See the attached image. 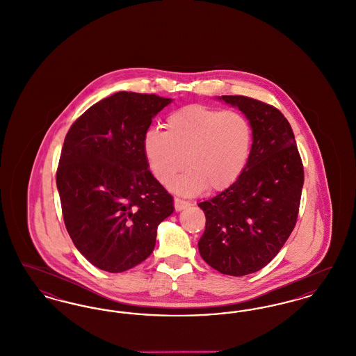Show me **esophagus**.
<instances>
[{"label": "esophagus", "instance_id": "1", "mask_svg": "<svg viewBox=\"0 0 356 356\" xmlns=\"http://www.w3.org/2000/svg\"><path fill=\"white\" fill-rule=\"evenodd\" d=\"M191 204L186 202V200H181V199H175V209L179 212V211H183L188 208Z\"/></svg>", "mask_w": 356, "mask_h": 356}]
</instances>
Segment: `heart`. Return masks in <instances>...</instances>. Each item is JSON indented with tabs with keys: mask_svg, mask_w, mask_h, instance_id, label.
<instances>
[{
	"mask_svg": "<svg viewBox=\"0 0 356 356\" xmlns=\"http://www.w3.org/2000/svg\"><path fill=\"white\" fill-rule=\"evenodd\" d=\"M167 132L151 128L143 138V151L153 176L180 195H195L207 186L222 191L235 184L250 161L252 125L237 111H220L199 104L172 112Z\"/></svg>",
	"mask_w": 356,
	"mask_h": 356,
	"instance_id": "obj_1",
	"label": "heart"
}]
</instances>
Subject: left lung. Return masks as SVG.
Here are the masks:
<instances>
[{
    "instance_id": "left-lung-1",
    "label": "left lung",
    "mask_w": 356,
    "mask_h": 356,
    "mask_svg": "<svg viewBox=\"0 0 356 356\" xmlns=\"http://www.w3.org/2000/svg\"><path fill=\"white\" fill-rule=\"evenodd\" d=\"M218 100L250 120L254 141L236 183L199 203L207 222L197 245L216 271L244 276L266 267L287 241L298 219L305 172L292 128L280 111L245 96Z\"/></svg>"
}]
</instances>
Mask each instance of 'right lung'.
Masks as SVG:
<instances>
[{
	"mask_svg": "<svg viewBox=\"0 0 356 356\" xmlns=\"http://www.w3.org/2000/svg\"><path fill=\"white\" fill-rule=\"evenodd\" d=\"M172 99L118 92L70 127L56 176L69 236L102 271L124 272L152 254L157 227L175 211L143 151L152 119Z\"/></svg>",
	"mask_w": 356,
	"mask_h": 356,
	"instance_id": "1",
	"label": "right lung"
}]
</instances>
